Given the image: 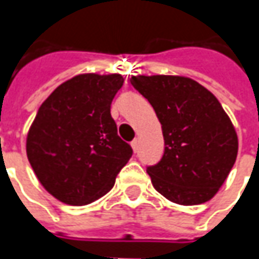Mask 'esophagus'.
<instances>
[{"label":"esophagus","mask_w":259,"mask_h":259,"mask_svg":"<svg viewBox=\"0 0 259 259\" xmlns=\"http://www.w3.org/2000/svg\"><path fill=\"white\" fill-rule=\"evenodd\" d=\"M131 147H133V150H134V151H137V150H138V140H137V138L131 141Z\"/></svg>","instance_id":"34e87169"}]
</instances>
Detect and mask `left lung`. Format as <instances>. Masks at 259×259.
Segmentation results:
<instances>
[{
	"label": "left lung",
	"mask_w": 259,
	"mask_h": 259,
	"mask_svg": "<svg viewBox=\"0 0 259 259\" xmlns=\"http://www.w3.org/2000/svg\"><path fill=\"white\" fill-rule=\"evenodd\" d=\"M131 83L154 108L163 130V157L147 167L155 190L186 206L210 200L238 154V137L221 102L182 76H133Z\"/></svg>",
	"instance_id": "obj_1"
}]
</instances>
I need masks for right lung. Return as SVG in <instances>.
<instances>
[{
  "label": "right lung",
  "mask_w": 259,
  "mask_h": 259,
  "mask_svg": "<svg viewBox=\"0 0 259 259\" xmlns=\"http://www.w3.org/2000/svg\"><path fill=\"white\" fill-rule=\"evenodd\" d=\"M121 75H79L56 88L38 108L27 135V157L38 182L67 204L106 194L133 155L118 135L111 104Z\"/></svg>",
  "instance_id": "right-lung-1"
}]
</instances>
